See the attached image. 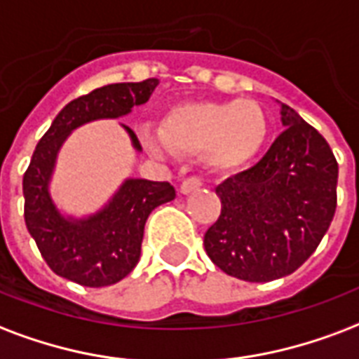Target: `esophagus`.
<instances>
[{
  "label": "esophagus",
  "instance_id": "esophagus-1",
  "mask_svg": "<svg viewBox=\"0 0 359 359\" xmlns=\"http://www.w3.org/2000/svg\"><path fill=\"white\" fill-rule=\"evenodd\" d=\"M203 186V180L199 179V177H188V179L180 184V191L182 194H191V191L199 190Z\"/></svg>",
  "mask_w": 359,
  "mask_h": 359
}]
</instances>
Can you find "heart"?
<instances>
[{
    "instance_id": "1",
    "label": "heart",
    "mask_w": 359,
    "mask_h": 359,
    "mask_svg": "<svg viewBox=\"0 0 359 359\" xmlns=\"http://www.w3.org/2000/svg\"><path fill=\"white\" fill-rule=\"evenodd\" d=\"M160 133H144L156 154H203L210 168L235 171L264 149L269 120L256 101H194L171 107L161 120Z\"/></svg>"
}]
</instances>
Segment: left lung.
<instances>
[{
	"label": "left lung",
	"mask_w": 359,
	"mask_h": 359,
	"mask_svg": "<svg viewBox=\"0 0 359 359\" xmlns=\"http://www.w3.org/2000/svg\"><path fill=\"white\" fill-rule=\"evenodd\" d=\"M283 124L286 130L254 168L216 188L222 210L203 237L212 264L248 283L301 267L337 209L339 165L327 141L288 105Z\"/></svg>",
	"instance_id": "8db88e82"
}]
</instances>
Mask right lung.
<instances>
[{
    "mask_svg": "<svg viewBox=\"0 0 359 359\" xmlns=\"http://www.w3.org/2000/svg\"><path fill=\"white\" fill-rule=\"evenodd\" d=\"M156 86L158 79H147L92 90L69 101L35 147L22 180L24 220L46 265L60 277L88 288L122 280L139 262L149 215L158 205L175 199L169 182L130 179L97 215L69 220L60 215L48 196V180L65 137L92 120L124 116L131 107L147 103ZM124 128L133 147L141 150L135 133Z\"/></svg>",
    "mask_w": 359,
    "mask_h": 359,
    "instance_id": "add662e5",
    "label": "right lung"
}]
</instances>
